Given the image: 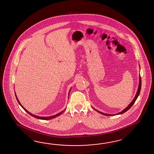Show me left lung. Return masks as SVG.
Wrapping results in <instances>:
<instances>
[{
	"label": "left lung",
	"instance_id": "left-lung-1",
	"mask_svg": "<svg viewBox=\"0 0 154 154\" xmlns=\"http://www.w3.org/2000/svg\"><path fill=\"white\" fill-rule=\"evenodd\" d=\"M140 67V66H139V68ZM141 76H140V75L139 74V84L138 89H137V93H136L135 97H134V98L133 100H132V101L130 103V104H129V105H128L127 107H126L125 109H124L123 110H122L121 112H119L117 113V114H106V113H104V112H101V111L97 110L95 109H94V107H93V109H94V110H95L97 112H99L100 114H101L104 115H106V116H112V115L114 116V115H116L122 114L123 113H124V112H126L128 110H129V109H130L132 105H133V104L135 103V101H136V99H137V98L138 97L140 93V90H141Z\"/></svg>",
	"mask_w": 154,
	"mask_h": 154
}]
</instances>
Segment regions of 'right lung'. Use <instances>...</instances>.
Listing matches in <instances>:
<instances>
[{
	"label": "right lung",
	"instance_id": "obj_1",
	"mask_svg": "<svg viewBox=\"0 0 154 154\" xmlns=\"http://www.w3.org/2000/svg\"><path fill=\"white\" fill-rule=\"evenodd\" d=\"M72 89V88H71ZM71 89H70L69 90V93H70V91L71 90ZM15 97H16V99H17V100L18 101V103L19 104V105L22 106V108L25 110L27 113H28L29 115H30L31 116H32V117H34V118H35L36 119H40V120H50V119H52L55 118L56 117H57L58 116H59V115H60L61 114H63V112L64 111V110H63V111H61V112H60L59 113H58L57 114L55 115H53V116H48V117H43V116H36L35 115L32 114L31 112H30L29 111H28V110H26V109H25L24 107H23V106L22 105V104H20V101H19L18 100V97H17V95H16V94H15Z\"/></svg>",
	"mask_w": 154,
	"mask_h": 154
}]
</instances>
